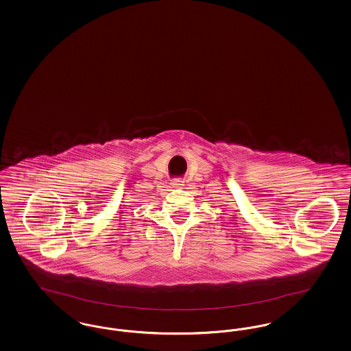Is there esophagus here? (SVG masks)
Segmentation results:
<instances>
[{
    "label": "esophagus",
    "instance_id": "obj_1",
    "mask_svg": "<svg viewBox=\"0 0 351 351\" xmlns=\"http://www.w3.org/2000/svg\"><path fill=\"white\" fill-rule=\"evenodd\" d=\"M183 179H179V178H176V179H173L171 184H172V186H175V188H182L184 185Z\"/></svg>",
    "mask_w": 351,
    "mask_h": 351
}]
</instances>
